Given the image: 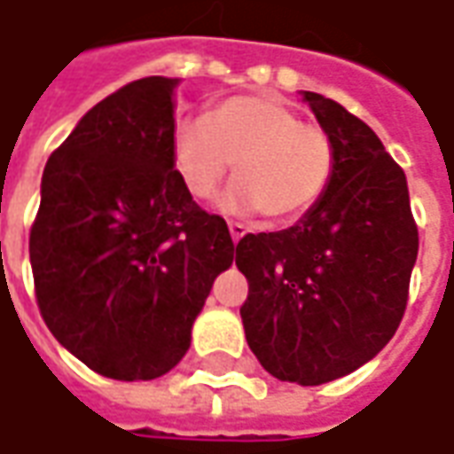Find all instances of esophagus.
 Returning <instances> with one entry per match:
<instances>
[{
  "mask_svg": "<svg viewBox=\"0 0 454 454\" xmlns=\"http://www.w3.org/2000/svg\"><path fill=\"white\" fill-rule=\"evenodd\" d=\"M247 232V227L245 224H239V222H230V235H232V242H239L242 237Z\"/></svg>",
  "mask_w": 454,
  "mask_h": 454,
  "instance_id": "esophagus-1",
  "label": "esophagus"
}]
</instances>
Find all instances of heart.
<instances>
[{
  "instance_id": "b5f03b06",
  "label": "heart",
  "mask_w": 454,
  "mask_h": 454,
  "mask_svg": "<svg viewBox=\"0 0 454 454\" xmlns=\"http://www.w3.org/2000/svg\"><path fill=\"white\" fill-rule=\"evenodd\" d=\"M239 179L217 200L224 215L265 212L290 222L325 194L336 153L331 136L278 96H237L171 131V166L194 200H207L232 168Z\"/></svg>"
}]
</instances>
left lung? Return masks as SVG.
Returning <instances> with one entry per match:
<instances>
[{
	"label": "left lung",
	"instance_id": "obj_1",
	"mask_svg": "<svg viewBox=\"0 0 454 454\" xmlns=\"http://www.w3.org/2000/svg\"><path fill=\"white\" fill-rule=\"evenodd\" d=\"M331 136L336 164L316 207L288 230L245 235V339L280 381L318 387L356 372L389 343L407 308L419 237L407 176L364 121L301 90Z\"/></svg>",
	"mask_w": 454,
	"mask_h": 454
}]
</instances>
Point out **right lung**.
Segmentation results:
<instances>
[{
  "label": "right lung",
  "instance_id": "right-lung-1",
  "mask_svg": "<svg viewBox=\"0 0 454 454\" xmlns=\"http://www.w3.org/2000/svg\"><path fill=\"white\" fill-rule=\"evenodd\" d=\"M179 78L136 80L100 100L43 171L29 262L47 328L118 381L171 372L215 278L235 260L227 222L171 166Z\"/></svg>",
  "mask_w": 454,
  "mask_h": 454
}]
</instances>
